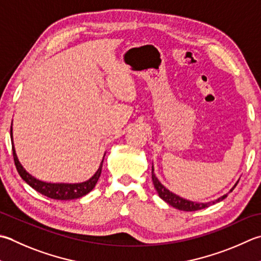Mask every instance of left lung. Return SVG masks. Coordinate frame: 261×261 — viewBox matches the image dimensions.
<instances>
[{
    "mask_svg": "<svg viewBox=\"0 0 261 261\" xmlns=\"http://www.w3.org/2000/svg\"><path fill=\"white\" fill-rule=\"evenodd\" d=\"M151 178H152V183H154V187L156 189V191L158 193V196H160L163 200L165 202H167L168 205H171L172 207H174L178 211H183V212H195V211H200V209L203 208H207L209 206L214 205V203L219 202L224 200L227 197V195H224L222 197H219L218 199L214 201H209V202H197V201H191V200H187V199L182 198L180 196L175 195V193L171 192L168 189H166L164 186L162 185L160 182V180L156 177L155 173H154V166L151 167ZM239 182V181H238ZM238 182L234 185V187L229 190V192L233 191V189L237 187Z\"/></svg>",
    "mask_w": 261,
    "mask_h": 261,
    "instance_id": "obj_1",
    "label": "left lung"
}]
</instances>
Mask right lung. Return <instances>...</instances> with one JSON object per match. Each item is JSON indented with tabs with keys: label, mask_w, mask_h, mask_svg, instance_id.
Segmentation results:
<instances>
[{
	"label": "right lung",
	"mask_w": 261,
	"mask_h": 261,
	"mask_svg": "<svg viewBox=\"0 0 261 261\" xmlns=\"http://www.w3.org/2000/svg\"><path fill=\"white\" fill-rule=\"evenodd\" d=\"M11 142H12V151H13V160L15 167L19 175L21 176L22 180L35 189L36 191H38L42 195L48 197L50 199H56V200H72V199H78L80 197L86 196L87 193H89L95 188L97 181L100 176L101 167H103V161H101L98 170L96 171L95 174L91 176L89 180L81 183H49L40 181L38 178L34 177L32 174L24 170L21 163L19 162L18 156L15 154L14 145H13V137H12V124H11ZM105 156V155H104Z\"/></svg>",
	"instance_id": "obj_1"
}]
</instances>
